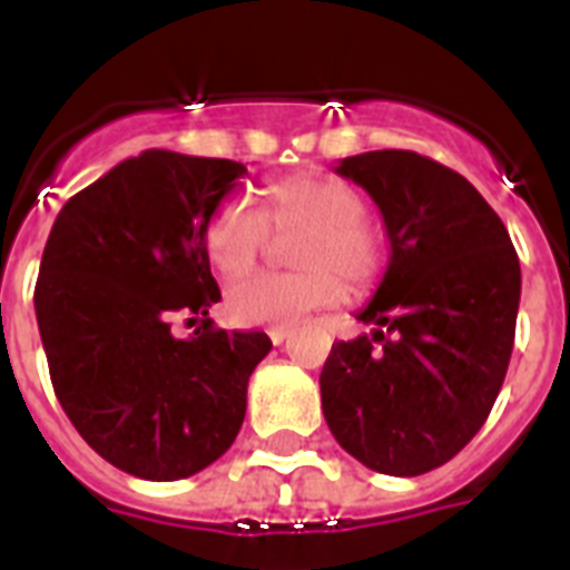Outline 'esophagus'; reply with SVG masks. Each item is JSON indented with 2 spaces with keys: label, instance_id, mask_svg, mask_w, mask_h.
Masks as SVG:
<instances>
[{
  "label": "esophagus",
  "instance_id": "1",
  "mask_svg": "<svg viewBox=\"0 0 570 570\" xmlns=\"http://www.w3.org/2000/svg\"><path fill=\"white\" fill-rule=\"evenodd\" d=\"M268 336H271V342H274V345H282V342L291 336V328H271Z\"/></svg>",
  "mask_w": 570,
  "mask_h": 570
}]
</instances>
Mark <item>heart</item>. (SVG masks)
Returning <instances> with one entry per match:
<instances>
[{
	"label": "heart",
	"instance_id": "obj_1",
	"mask_svg": "<svg viewBox=\"0 0 570 570\" xmlns=\"http://www.w3.org/2000/svg\"><path fill=\"white\" fill-rule=\"evenodd\" d=\"M362 199L336 179L296 174L262 188V208L225 199L203 230L205 254L223 274L254 268L271 230L299 234L291 248L294 274H256L234 282L225 311L236 325H291L342 296V282L367 285L380 271V242L362 223Z\"/></svg>",
	"mask_w": 570,
	"mask_h": 570
}]
</instances>
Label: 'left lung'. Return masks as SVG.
I'll use <instances>...</instances> for the list:
<instances>
[{
	"mask_svg": "<svg viewBox=\"0 0 570 570\" xmlns=\"http://www.w3.org/2000/svg\"><path fill=\"white\" fill-rule=\"evenodd\" d=\"M336 174L376 203L391 259L356 314L374 334L334 342L325 360L322 414L362 465L420 476L491 414L513 351L520 259L480 190L428 156L367 150Z\"/></svg>",
	"mask_w": 570,
	"mask_h": 570,
	"instance_id": "1",
	"label": "left lung"
}]
</instances>
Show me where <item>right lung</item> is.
<instances>
[{"instance_id":"obj_1","label":"right lung","mask_w":570,"mask_h":570,"mask_svg":"<svg viewBox=\"0 0 570 570\" xmlns=\"http://www.w3.org/2000/svg\"><path fill=\"white\" fill-rule=\"evenodd\" d=\"M242 163L142 150L70 196L33 308L59 405L102 460L139 480L194 476L234 445L262 331L214 328L223 299L203 230ZM176 313L204 325L179 341Z\"/></svg>"}]
</instances>
